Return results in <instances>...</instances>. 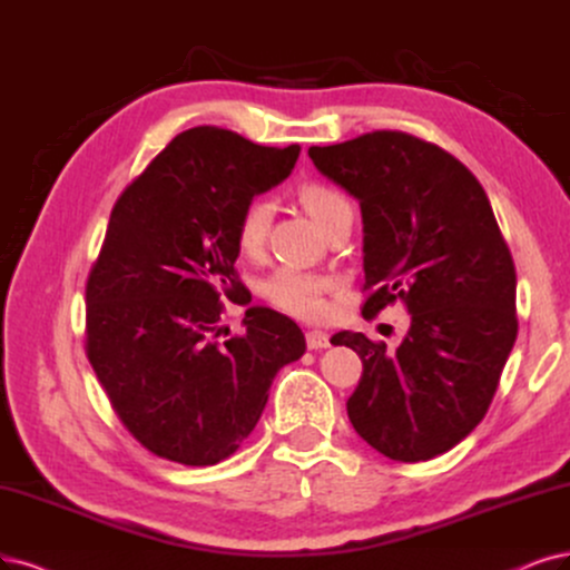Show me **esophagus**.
Instances as JSON below:
<instances>
[{
  "label": "esophagus",
  "mask_w": 570,
  "mask_h": 570,
  "mask_svg": "<svg viewBox=\"0 0 570 570\" xmlns=\"http://www.w3.org/2000/svg\"><path fill=\"white\" fill-rule=\"evenodd\" d=\"M305 343H307L309 350H324V347L331 345L328 343V335L324 331H307L305 333Z\"/></svg>",
  "instance_id": "1"
}]
</instances>
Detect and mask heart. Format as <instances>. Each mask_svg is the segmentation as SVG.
Wrapping results in <instances>:
<instances>
[{"label":"heart","instance_id":"obj_1","mask_svg":"<svg viewBox=\"0 0 570 570\" xmlns=\"http://www.w3.org/2000/svg\"><path fill=\"white\" fill-rule=\"evenodd\" d=\"M298 202L322 229H326L335 218L352 214L347 197L338 187L322 180H307L298 187ZM269 225V206L265 199H250L239 214L237 220V246L244 256H258L265 244ZM338 286L335 277L317 272H303L293 267H282L272 272L263 282V296L286 314L301 320H322L328 312V293Z\"/></svg>","mask_w":570,"mask_h":570}]
</instances>
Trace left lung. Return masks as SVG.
Wrapping results in <instances>:
<instances>
[{"mask_svg":"<svg viewBox=\"0 0 570 570\" xmlns=\"http://www.w3.org/2000/svg\"><path fill=\"white\" fill-rule=\"evenodd\" d=\"M320 171L360 199L364 320L404 303L411 328L396 350L341 331L333 345L364 364L347 399L366 444L399 462L432 460L487 415L517 341V269L470 168L404 131L312 145Z\"/></svg>","mask_w":570,"mask_h":570,"instance_id":"8db88e82","label":"left lung"}]
</instances>
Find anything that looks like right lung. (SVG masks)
Listing matches in <instances>:
<instances>
[{"label":"right lung","mask_w":570,"mask_h":570,"mask_svg":"<svg viewBox=\"0 0 570 570\" xmlns=\"http://www.w3.org/2000/svg\"><path fill=\"white\" fill-rule=\"evenodd\" d=\"M301 145L267 147L195 126L124 187L87 279L83 350L121 425L150 453L189 468L229 458L256 428L277 371L305 352L298 324L242 303L237 220L282 183Z\"/></svg>","instance_id":"right-lung-1"}]
</instances>
